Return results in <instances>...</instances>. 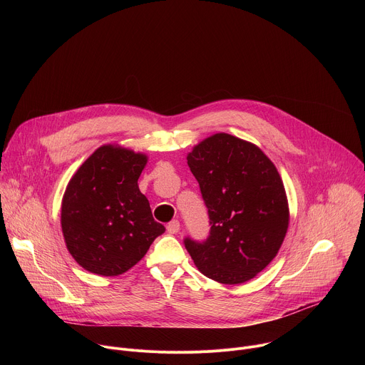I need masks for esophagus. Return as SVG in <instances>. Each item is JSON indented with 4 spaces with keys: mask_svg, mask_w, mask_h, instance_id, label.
<instances>
[{
    "mask_svg": "<svg viewBox=\"0 0 365 365\" xmlns=\"http://www.w3.org/2000/svg\"><path fill=\"white\" fill-rule=\"evenodd\" d=\"M179 230H180V222L178 220H175V221L168 224V232L169 234H178Z\"/></svg>",
    "mask_w": 365,
    "mask_h": 365,
    "instance_id": "1",
    "label": "esophagus"
}]
</instances>
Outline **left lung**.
<instances>
[{
	"label": "left lung",
	"instance_id": "left-lung-1",
	"mask_svg": "<svg viewBox=\"0 0 365 365\" xmlns=\"http://www.w3.org/2000/svg\"><path fill=\"white\" fill-rule=\"evenodd\" d=\"M186 159L211 224L206 241L185 240L195 266L218 283L251 280L277 255L289 228L276 166L262 148L227 133L202 140Z\"/></svg>",
	"mask_w": 365,
	"mask_h": 365
}]
</instances>
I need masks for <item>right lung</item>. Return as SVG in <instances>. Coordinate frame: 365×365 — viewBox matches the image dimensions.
Segmentation results:
<instances>
[{
	"mask_svg": "<svg viewBox=\"0 0 365 365\" xmlns=\"http://www.w3.org/2000/svg\"><path fill=\"white\" fill-rule=\"evenodd\" d=\"M147 160L144 153L103 144L69 180L62 232L68 251L85 270L106 277L123 274L165 232L137 183Z\"/></svg>",
	"mask_w": 365,
	"mask_h": 365,
	"instance_id": "obj_1",
	"label": "right lung"
}]
</instances>
